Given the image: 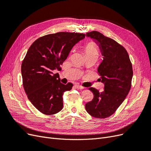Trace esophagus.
Returning a JSON list of instances; mask_svg holds the SVG:
<instances>
[{
  "label": "esophagus",
  "instance_id": "1",
  "mask_svg": "<svg viewBox=\"0 0 151 151\" xmlns=\"http://www.w3.org/2000/svg\"><path fill=\"white\" fill-rule=\"evenodd\" d=\"M75 88L76 89H84V87H83L82 86H80L79 84H76L75 85Z\"/></svg>",
  "mask_w": 151,
  "mask_h": 151
}]
</instances>
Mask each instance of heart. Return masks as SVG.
I'll return each mask as SVG.
<instances>
[{"label": "heart", "instance_id": "obj_1", "mask_svg": "<svg viewBox=\"0 0 151 151\" xmlns=\"http://www.w3.org/2000/svg\"><path fill=\"white\" fill-rule=\"evenodd\" d=\"M85 53H98L97 49L96 48L95 45L93 43H89L86 45V48H85Z\"/></svg>", "mask_w": 151, "mask_h": 151}]
</instances>
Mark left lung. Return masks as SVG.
I'll return each instance as SVG.
<instances>
[{
	"label": "left lung",
	"mask_w": 151,
	"mask_h": 151,
	"mask_svg": "<svg viewBox=\"0 0 151 151\" xmlns=\"http://www.w3.org/2000/svg\"><path fill=\"white\" fill-rule=\"evenodd\" d=\"M86 36L98 45L103 57L98 72L104 86L102 93L89 88L94 98L85 107L92 116L105 118L115 112L129 94L133 77L132 65L127 50L116 41L96 31L87 33Z\"/></svg>",
	"instance_id": "8db88e82"
}]
</instances>
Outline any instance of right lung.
Returning <instances> with one entry per match:
<instances>
[{
	"mask_svg": "<svg viewBox=\"0 0 151 151\" xmlns=\"http://www.w3.org/2000/svg\"><path fill=\"white\" fill-rule=\"evenodd\" d=\"M82 33L59 32L40 37L31 45L22 61V83L28 98L45 115H53L63 108V94L73 84L60 83L58 73L70 50L85 38Z\"/></svg>",
	"mask_w": 151,
	"mask_h": 151,
	"instance_id": "1",
	"label": "right lung"
}]
</instances>
